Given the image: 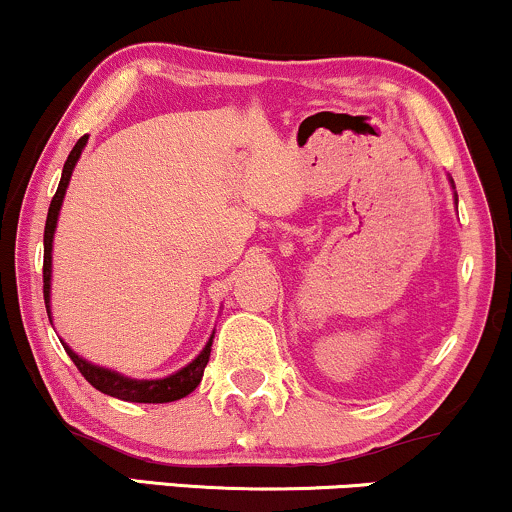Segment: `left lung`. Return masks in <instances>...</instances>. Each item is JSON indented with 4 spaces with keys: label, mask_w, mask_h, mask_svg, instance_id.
Listing matches in <instances>:
<instances>
[{
    "label": "left lung",
    "mask_w": 512,
    "mask_h": 512,
    "mask_svg": "<svg viewBox=\"0 0 512 512\" xmlns=\"http://www.w3.org/2000/svg\"><path fill=\"white\" fill-rule=\"evenodd\" d=\"M450 183H452V179H450ZM452 188H455V183H452ZM455 203H457V193H455Z\"/></svg>",
    "instance_id": "1"
}]
</instances>
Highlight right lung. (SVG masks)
<instances>
[{
  "mask_svg": "<svg viewBox=\"0 0 512 512\" xmlns=\"http://www.w3.org/2000/svg\"><path fill=\"white\" fill-rule=\"evenodd\" d=\"M86 142H89V135H84L77 145L72 147L70 157H67L65 169H62V179L60 186H57V193L48 208V220H45V234H43V246H45V256H43V297H45V309H48L50 324H53V312H50V290H53V241H55V229H57V217H60V208L62 200H65L67 186H70L72 171L77 166L79 157H82ZM212 338H215V331L210 333L208 343L205 348L200 350L198 355L181 370L171 372L166 377H157V380H135V377L123 375V372L108 370V367L94 365L89 360L77 355L74 350L62 341V348L67 350V355L72 358V363L79 367V372L84 375V380L91 384L99 392L116 396V399L123 401H132V404H166V401H179L183 396H188L198 387L200 380H203L205 365L210 360V350H212Z\"/></svg>",
  "mask_w": 512,
  "mask_h": 512,
  "instance_id": "add662e5",
  "label": "right lung"
}]
</instances>
